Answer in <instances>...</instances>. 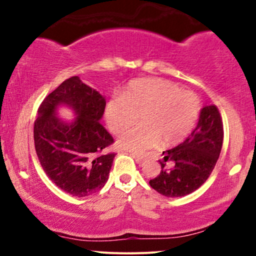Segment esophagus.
<instances>
[{"label": "esophagus", "instance_id": "1", "mask_svg": "<svg viewBox=\"0 0 256 256\" xmlns=\"http://www.w3.org/2000/svg\"><path fill=\"white\" fill-rule=\"evenodd\" d=\"M130 155L134 157L135 160H136V163L142 164L143 162H144V157H143L142 155H138V154H135V152H130Z\"/></svg>", "mask_w": 256, "mask_h": 256}]
</instances>
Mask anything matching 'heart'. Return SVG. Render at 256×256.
<instances>
[{"mask_svg": "<svg viewBox=\"0 0 256 256\" xmlns=\"http://www.w3.org/2000/svg\"><path fill=\"white\" fill-rule=\"evenodd\" d=\"M200 102L190 90H182L172 82L144 78L132 82L120 98L110 100L104 110L108 127L120 134L141 118V124L124 132L118 140L122 149L143 152L162 142H183L197 122Z\"/></svg>", "mask_w": 256, "mask_h": 256, "instance_id": "1", "label": "heart"}]
</instances>
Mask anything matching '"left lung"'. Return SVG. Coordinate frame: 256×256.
<instances>
[{
    "instance_id": "left-lung-1",
    "label": "left lung",
    "mask_w": 256,
    "mask_h": 256,
    "mask_svg": "<svg viewBox=\"0 0 256 256\" xmlns=\"http://www.w3.org/2000/svg\"><path fill=\"white\" fill-rule=\"evenodd\" d=\"M224 140L222 120L214 104L202 108L197 127L183 143L163 152L160 174L149 184L166 197H183L205 183L214 169ZM166 162L173 163L171 170Z\"/></svg>"
}]
</instances>
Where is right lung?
Wrapping results in <instances>:
<instances>
[{"mask_svg": "<svg viewBox=\"0 0 256 256\" xmlns=\"http://www.w3.org/2000/svg\"><path fill=\"white\" fill-rule=\"evenodd\" d=\"M59 106L75 112L71 122L56 116ZM106 100L79 76L62 82L43 100L34 124L38 160L48 177L68 194L86 197L104 188L114 152L104 154L114 142L100 124Z\"/></svg>", "mask_w": 256, "mask_h": 256, "instance_id": "obj_1", "label": "right lung"}]
</instances>
